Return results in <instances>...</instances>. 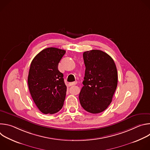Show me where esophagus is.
I'll list each match as a JSON object with an SVG mask.
<instances>
[{
  "label": "esophagus",
  "instance_id": "1",
  "mask_svg": "<svg viewBox=\"0 0 150 150\" xmlns=\"http://www.w3.org/2000/svg\"><path fill=\"white\" fill-rule=\"evenodd\" d=\"M76 83H77V81L70 82V83H69V86H72V85H76Z\"/></svg>",
  "mask_w": 150,
  "mask_h": 150
}]
</instances>
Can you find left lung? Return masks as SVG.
Returning <instances> with one entry per match:
<instances>
[{"instance_id":"obj_1","label":"left lung","mask_w":150,"mask_h":150,"mask_svg":"<svg viewBox=\"0 0 150 150\" xmlns=\"http://www.w3.org/2000/svg\"><path fill=\"white\" fill-rule=\"evenodd\" d=\"M85 77L79 95L84 110L96 114L110 105L117 85V71L113 59L99 50L85 52Z\"/></svg>"}]
</instances>
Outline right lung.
<instances>
[{"label": "right lung", "mask_w": 150, "mask_h": 150, "mask_svg": "<svg viewBox=\"0 0 150 150\" xmlns=\"http://www.w3.org/2000/svg\"><path fill=\"white\" fill-rule=\"evenodd\" d=\"M65 53V50L49 47L38 53L31 62L28 88L34 102L44 114L56 113L63 105L67 88L58 65Z\"/></svg>", "instance_id": "add662e5"}]
</instances>
